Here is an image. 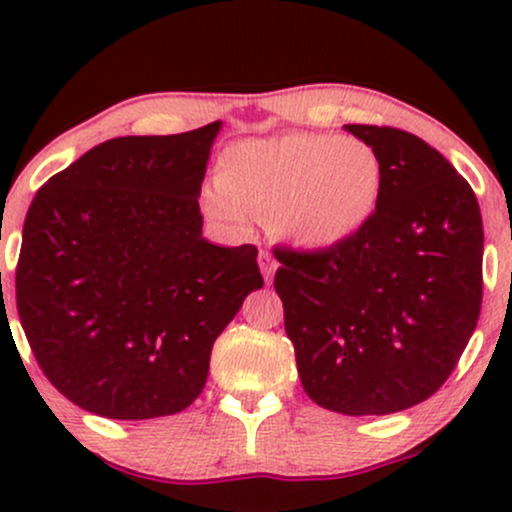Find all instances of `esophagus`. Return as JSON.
I'll return each mask as SVG.
<instances>
[{
	"label": "esophagus",
	"mask_w": 512,
	"mask_h": 512,
	"mask_svg": "<svg viewBox=\"0 0 512 512\" xmlns=\"http://www.w3.org/2000/svg\"><path fill=\"white\" fill-rule=\"evenodd\" d=\"M260 269H262V274H264V281H272V276H274V272H276V260L272 255H269V252H260Z\"/></svg>",
	"instance_id": "1"
}]
</instances>
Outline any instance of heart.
Segmentation results:
<instances>
[{
	"mask_svg": "<svg viewBox=\"0 0 512 512\" xmlns=\"http://www.w3.org/2000/svg\"><path fill=\"white\" fill-rule=\"evenodd\" d=\"M219 185L204 207L245 231L269 216L274 236L301 250L349 245L373 223L385 195L378 151L361 139L327 132H286L228 146L216 168Z\"/></svg>",
	"mask_w": 512,
	"mask_h": 512,
	"instance_id": "heart-1",
	"label": "heart"
}]
</instances>
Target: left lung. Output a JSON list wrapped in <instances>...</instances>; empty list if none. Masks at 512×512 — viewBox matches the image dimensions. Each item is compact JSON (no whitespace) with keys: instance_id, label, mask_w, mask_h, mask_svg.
<instances>
[{"instance_id":"obj_1","label":"left lung","mask_w":512,"mask_h":512,"mask_svg":"<svg viewBox=\"0 0 512 512\" xmlns=\"http://www.w3.org/2000/svg\"><path fill=\"white\" fill-rule=\"evenodd\" d=\"M344 129L383 161L378 216L337 250H281L274 289L308 397L383 416L424 402L460 361L481 310L484 226L469 182L424 139Z\"/></svg>"}]
</instances>
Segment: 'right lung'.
Instances as JSON below:
<instances>
[{
  "label": "right lung",
  "instance_id": "1",
  "mask_svg": "<svg viewBox=\"0 0 512 512\" xmlns=\"http://www.w3.org/2000/svg\"><path fill=\"white\" fill-rule=\"evenodd\" d=\"M219 132L108 139L33 197L16 308L35 361L76 407L122 421L187 409L216 337L262 289L255 245L202 236L197 197Z\"/></svg>",
  "mask_w": 512,
  "mask_h": 512
}]
</instances>
